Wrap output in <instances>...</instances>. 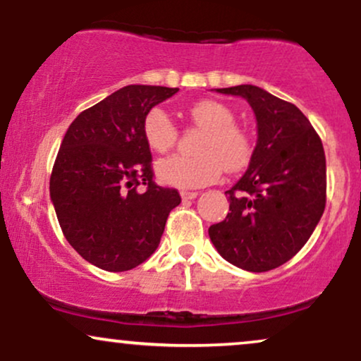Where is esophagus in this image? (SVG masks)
Returning a JSON list of instances; mask_svg holds the SVG:
<instances>
[{"instance_id":"obj_1","label":"esophagus","mask_w":361,"mask_h":361,"mask_svg":"<svg viewBox=\"0 0 361 361\" xmlns=\"http://www.w3.org/2000/svg\"><path fill=\"white\" fill-rule=\"evenodd\" d=\"M197 192H188V190H181V198L183 200H193V198H197Z\"/></svg>"}]
</instances>
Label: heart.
<instances>
[{"label": "heart", "instance_id": "1", "mask_svg": "<svg viewBox=\"0 0 361 361\" xmlns=\"http://www.w3.org/2000/svg\"><path fill=\"white\" fill-rule=\"evenodd\" d=\"M190 117L205 134L198 142L197 156L173 154L157 163L156 171L163 183L178 188H198L212 183L226 171H241L250 164L255 144L250 132L235 123L234 111L221 102L200 100L188 109ZM144 137L156 152H166L176 144L178 128L159 106L144 118Z\"/></svg>", "mask_w": 361, "mask_h": 361}]
</instances>
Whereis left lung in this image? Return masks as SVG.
I'll return each mask as SVG.
<instances>
[{"label":"left lung","mask_w":361,"mask_h":361,"mask_svg":"<svg viewBox=\"0 0 361 361\" xmlns=\"http://www.w3.org/2000/svg\"><path fill=\"white\" fill-rule=\"evenodd\" d=\"M255 111L258 140L250 168L227 190L229 214L209 235L224 259L246 271H268L302 250L326 207L321 137L293 103L252 85L221 88Z\"/></svg>","instance_id":"obj_1"}]
</instances>
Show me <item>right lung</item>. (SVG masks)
Segmentation results:
<instances>
[{
	"mask_svg": "<svg viewBox=\"0 0 361 361\" xmlns=\"http://www.w3.org/2000/svg\"><path fill=\"white\" fill-rule=\"evenodd\" d=\"M178 88L128 85L69 126L51 175V198L68 243L88 263L127 271L156 251L175 188L156 185L144 118ZM147 190L140 192L138 186Z\"/></svg>",
	"mask_w": 361,
	"mask_h": 361,
	"instance_id": "1",
	"label": "right lung"
}]
</instances>
